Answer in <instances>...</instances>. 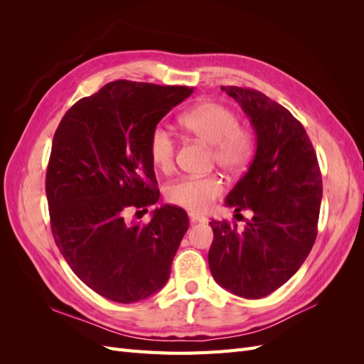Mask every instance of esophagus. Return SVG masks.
<instances>
[{
    "label": "esophagus",
    "instance_id": "obj_1",
    "mask_svg": "<svg viewBox=\"0 0 364 364\" xmlns=\"http://www.w3.org/2000/svg\"><path fill=\"white\" fill-rule=\"evenodd\" d=\"M190 220H191V223H206L208 222L205 217H202L199 214H194V213L190 214Z\"/></svg>",
    "mask_w": 364,
    "mask_h": 364
}]
</instances>
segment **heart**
<instances>
[{"instance_id": "heart-1", "label": "heart", "mask_w": 364, "mask_h": 364, "mask_svg": "<svg viewBox=\"0 0 364 364\" xmlns=\"http://www.w3.org/2000/svg\"><path fill=\"white\" fill-rule=\"evenodd\" d=\"M179 126L186 134L211 146L213 162L229 173L243 170L252 159L255 141L238 124L237 115L225 105L203 102L183 112ZM149 155L155 167L168 173L174 167L176 142L164 129H155L149 141ZM223 193V182L215 174L205 178H182L167 186V200L193 213H203Z\"/></svg>"}]
</instances>
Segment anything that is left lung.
<instances>
[{
  "mask_svg": "<svg viewBox=\"0 0 364 364\" xmlns=\"http://www.w3.org/2000/svg\"><path fill=\"white\" fill-rule=\"evenodd\" d=\"M249 117L257 151L226 196L235 213L250 209L245 228L209 222V270L220 287L246 299L273 293L299 270L317 235L322 176L313 144L290 111L249 87L222 86Z\"/></svg>",
  "mask_w": 364,
  "mask_h": 364,
  "instance_id": "1",
  "label": "left lung"
}]
</instances>
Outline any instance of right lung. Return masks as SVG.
<instances>
[{
    "instance_id": "right-lung-1",
    "label": "right lung",
    "mask_w": 364,
    "mask_h": 364,
    "mask_svg": "<svg viewBox=\"0 0 364 364\" xmlns=\"http://www.w3.org/2000/svg\"><path fill=\"white\" fill-rule=\"evenodd\" d=\"M191 94L188 86L111 82L77 102L54 134L46 181L53 237L79 279L106 299L138 302L170 278L188 215L162 205L139 225L126 214L159 200L150 135Z\"/></svg>"
}]
</instances>
